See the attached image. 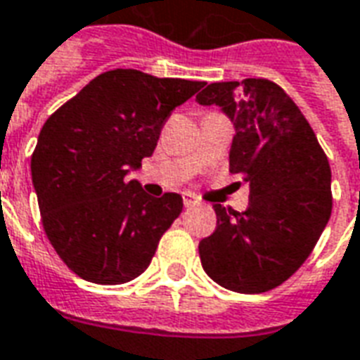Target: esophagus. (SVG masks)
<instances>
[{"instance_id":"obj_1","label":"esophagus","mask_w":360,"mask_h":360,"mask_svg":"<svg viewBox=\"0 0 360 360\" xmlns=\"http://www.w3.org/2000/svg\"><path fill=\"white\" fill-rule=\"evenodd\" d=\"M183 204H185V208H193L198 204L195 195H191V193H183Z\"/></svg>"}]
</instances>
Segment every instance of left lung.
Returning a JSON list of instances; mask_svg holds the SVG:
<instances>
[{
	"mask_svg": "<svg viewBox=\"0 0 360 360\" xmlns=\"http://www.w3.org/2000/svg\"><path fill=\"white\" fill-rule=\"evenodd\" d=\"M200 105L235 127L229 172L249 183V208L214 204L216 231L200 241L204 271L237 293L281 285L309 258L332 214V172L297 103L276 82H204Z\"/></svg>",
	"mask_w": 360,
	"mask_h": 360,
	"instance_id": "left-lung-1",
	"label": "left lung"
}]
</instances>
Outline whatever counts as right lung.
I'll return each mask as SVG.
<instances>
[{"mask_svg":"<svg viewBox=\"0 0 360 360\" xmlns=\"http://www.w3.org/2000/svg\"><path fill=\"white\" fill-rule=\"evenodd\" d=\"M202 82L136 69L98 75L44 123L30 160L44 231L79 278L117 285L146 270L183 210L127 173L152 156L164 121Z\"/></svg>","mask_w":360,"mask_h":360,"instance_id":"obj_1","label":"right lung"}]
</instances>
